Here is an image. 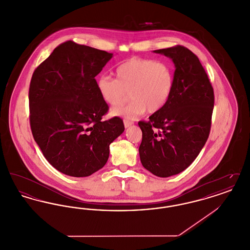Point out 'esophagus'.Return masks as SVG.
<instances>
[{
	"instance_id": "34e87169",
	"label": "esophagus",
	"mask_w": 250,
	"mask_h": 250,
	"mask_svg": "<svg viewBox=\"0 0 250 250\" xmlns=\"http://www.w3.org/2000/svg\"><path fill=\"white\" fill-rule=\"evenodd\" d=\"M124 125H125V128H127V127H129L130 125H133V122L128 121V120H124Z\"/></svg>"
}]
</instances>
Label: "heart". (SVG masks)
Returning <instances> with one entry per match:
<instances>
[{
  "label": "heart",
  "instance_id": "heart-1",
  "mask_svg": "<svg viewBox=\"0 0 250 250\" xmlns=\"http://www.w3.org/2000/svg\"><path fill=\"white\" fill-rule=\"evenodd\" d=\"M117 79L103 75L97 81L98 92L107 105L118 107L127 98L126 106L114 108L112 114L134 119L144 113H155L165 107L174 87L172 67L165 62L131 58L116 69Z\"/></svg>",
  "mask_w": 250,
  "mask_h": 250
}]
</instances>
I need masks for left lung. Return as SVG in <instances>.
<instances>
[{
    "mask_svg": "<svg viewBox=\"0 0 250 250\" xmlns=\"http://www.w3.org/2000/svg\"><path fill=\"white\" fill-rule=\"evenodd\" d=\"M172 60L174 87L165 107L139 122L143 166L158 177L185 170L202 151L210 134L214 89L199 58L183 46L154 50Z\"/></svg>",
    "mask_w": 250,
    "mask_h": 250,
    "instance_id": "1",
    "label": "left lung"
}]
</instances>
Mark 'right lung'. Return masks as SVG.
Here are the masks:
<instances>
[{
  "label": "right lung",
  "instance_id": "1",
  "mask_svg": "<svg viewBox=\"0 0 250 250\" xmlns=\"http://www.w3.org/2000/svg\"><path fill=\"white\" fill-rule=\"evenodd\" d=\"M112 53L66 41L36 68L30 83V125L48 163L73 177L102 168L123 120L102 121L108 109L95 77Z\"/></svg>",
  "mask_w": 250,
  "mask_h": 250
}]
</instances>
